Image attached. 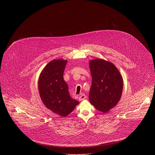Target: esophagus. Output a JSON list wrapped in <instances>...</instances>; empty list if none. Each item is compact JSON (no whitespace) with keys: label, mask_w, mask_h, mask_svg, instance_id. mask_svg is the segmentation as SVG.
I'll return each mask as SVG.
<instances>
[{"label":"esophagus","mask_w":155,"mask_h":155,"mask_svg":"<svg viewBox=\"0 0 155 155\" xmlns=\"http://www.w3.org/2000/svg\"><path fill=\"white\" fill-rule=\"evenodd\" d=\"M85 98H86V95H85V94H82V95H81L79 97V100L80 101H82V100H84Z\"/></svg>","instance_id":"obj_1"}]
</instances>
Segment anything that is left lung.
Wrapping results in <instances>:
<instances>
[{
  "instance_id": "left-lung-1",
  "label": "left lung",
  "mask_w": 155,
  "mask_h": 155,
  "mask_svg": "<svg viewBox=\"0 0 155 155\" xmlns=\"http://www.w3.org/2000/svg\"><path fill=\"white\" fill-rule=\"evenodd\" d=\"M89 67L92 76L89 101L97 110L106 113L120 99L122 78L114 65L102 59L91 60Z\"/></svg>"
}]
</instances>
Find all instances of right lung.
Instances as JSON below:
<instances>
[{
	"label": "right lung",
	"mask_w": 155,
	"mask_h": 155,
	"mask_svg": "<svg viewBox=\"0 0 155 155\" xmlns=\"http://www.w3.org/2000/svg\"><path fill=\"white\" fill-rule=\"evenodd\" d=\"M67 60H54L42 71L39 79V91L45 106L49 110L65 117L79 103L73 99L68 92L63 74Z\"/></svg>",
	"instance_id": "right-lung-1"
}]
</instances>
